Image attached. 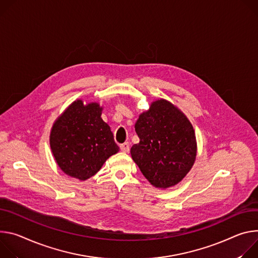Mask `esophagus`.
I'll use <instances>...</instances> for the list:
<instances>
[{
    "label": "esophagus",
    "mask_w": 258,
    "mask_h": 258,
    "mask_svg": "<svg viewBox=\"0 0 258 258\" xmlns=\"http://www.w3.org/2000/svg\"><path fill=\"white\" fill-rule=\"evenodd\" d=\"M120 149H121V151H122L123 153H128V152L130 151V145H129V142H125V144H122V145L120 146Z\"/></svg>",
    "instance_id": "1"
}]
</instances>
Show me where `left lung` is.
Segmentation results:
<instances>
[{
  "label": "left lung",
  "mask_w": 258,
  "mask_h": 258,
  "mask_svg": "<svg viewBox=\"0 0 258 258\" xmlns=\"http://www.w3.org/2000/svg\"><path fill=\"white\" fill-rule=\"evenodd\" d=\"M139 142L131 148L133 161L156 187L178 183L192 167L197 155L194 128L184 114L160 99L135 123Z\"/></svg>",
  "instance_id": "obj_1"
}]
</instances>
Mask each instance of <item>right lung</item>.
I'll list each match as a JSON object with an SVG mask.
<instances>
[{
    "label": "right lung",
    "mask_w": 258,
    "mask_h": 258,
    "mask_svg": "<svg viewBox=\"0 0 258 258\" xmlns=\"http://www.w3.org/2000/svg\"><path fill=\"white\" fill-rule=\"evenodd\" d=\"M98 103L73 102L51 130L50 147L63 172L80 180L92 177L103 163L119 152Z\"/></svg>",
    "instance_id": "right-lung-1"
}]
</instances>
